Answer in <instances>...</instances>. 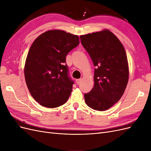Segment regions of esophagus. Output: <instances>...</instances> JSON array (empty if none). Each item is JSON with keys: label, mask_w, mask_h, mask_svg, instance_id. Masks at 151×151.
<instances>
[{"label": "esophagus", "mask_w": 151, "mask_h": 151, "mask_svg": "<svg viewBox=\"0 0 151 151\" xmlns=\"http://www.w3.org/2000/svg\"><path fill=\"white\" fill-rule=\"evenodd\" d=\"M81 82V79H76V83L77 84H79Z\"/></svg>", "instance_id": "obj_1"}]
</instances>
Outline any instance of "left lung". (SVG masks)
<instances>
[{
	"label": "left lung",
	"mask_w": 151,
	"mask_h": 151,
	"mask_svg": "<svg viewBox=\"0 0 151 151\" xmlns=\"http://www.w3.org/2000/svg\"><path fill=\"white\" fill-rule=\"evenodd\" d=\"M80 38L96 67L94 87L84 94L85 102L95 110H106L120 99L129 81L124 47L107 29L81 35Z\"/></svg>",
	"instance_id": "1"
}]
</instances>
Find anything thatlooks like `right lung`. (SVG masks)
Masks as SVG:
<instances>
[{"label": "right lung", "mask_w": 151, "mask_h": 151, "mask_svg": "<svg viewBox=\"0 0 151 151\" xmlns=\"http://www.w3.org/2000/svg\"><path fill=\"white\" fill-rule=\"evenodd\" d=\"M79 44V36L51 29L32 43L24 65V77L30 94L47 108H57L69 98L74 82L68 76L66 56Z\"/></svg>", "instance_id": "add662e5"}]
</instances>
